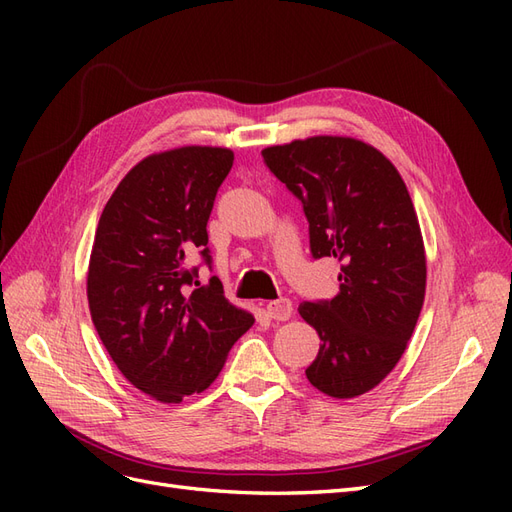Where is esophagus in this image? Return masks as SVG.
<instances>
[{
    "label": "esophagus",
    "instance_id": "obj_1",
    "mask_svg": "<svg viewBox=\"0 0 512 512\" xmlns=\"http://www.w3.org/2000/svg\"><path fill=\"white\" fill-rule=\"evenodd\" d=\"M267 314L273 320H288L292 316V301L290 299H275L267 303Z\"/></svg>",
    "mask_w": 512,
    "mask_h": 512
}]
</instances>
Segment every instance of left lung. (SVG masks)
<instances>
[{
    "mask_svg": "<svg viewBox=\"0 0 512 512\" xmlns=\"http://www.w3.org/2000/svg\"><path fill=\"white\" fill-rule=\"evenodd\" d=\"M262 160L301 200L312 256L342 262L337 297L299 305L320 335L305 376L329 397L363 395L401 359L425 299V247L406 183L378 149L344 136L267 147Z\"/></svg>",
    "mask_w": 512,
    "mask_h": 512,
    "instance_id": "1",
    "label": "left lung"
}]
</instances>
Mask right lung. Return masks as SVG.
<instances>
[{"label": "right lung", "mask_w": 512, "mask_h": 512, "mask_svg": "<svg viewBox=\"0 0 512 512\" xmlns=\"http://www.w3.org/2000/svg\"><path fill=\"white\" fill-rule=\"evenodd\" d=\"M232 160L222 147L149 156L121 179L96 228L91 320L121 374L164 404L205 391L254 324L218 277L200 284L188 267L198 250L211 269L207 222Z\"/></svg>", "instance_id": "obj_1"}]
</instances>
